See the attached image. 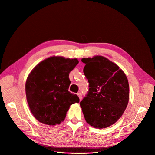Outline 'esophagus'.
Here are the masks:
<instances>
[{"mask_svg":"<svg viewBox=\"0 0 155 155\" xmlns=\"http://www.w3.org/2000/svg\"><path fill=\"white\" fill-rule=\"evenodd\" d=\"M77 95H78V96L79 99H80V100H82V94H81V92L77 93Z\"/></svg>","mask_w":155,"mask_h":155,"instance_id":"obj_1","label":"esophagus"}]
</instances>
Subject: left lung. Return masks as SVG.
I'll list each match as a JSON object with an SVG mask.
<instances>
[{"instance_id": "1", "label": "left lung", "mask_w": 155, "mask_h": 155, "mask_svg": "<svg viewBox=\"0 0 155 155\" xmlns=\"http://www.w3.org/2000/svg\"><path fill=\"white\" fill-rule=\"evenodd\" d=\"M89 82L88 94L80 102L86 121L95 128L114 124L127 106L129 87L124 72L103 56L82 58Z\"/></svg>"}]
</instances>
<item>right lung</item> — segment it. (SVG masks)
Wrapping results in <instances>:
<instances>
[{
	"instance_id": "add662e5",
	"label": "right lung",
	"mask_w": 155,
	"mask_h": 155,
	"mask_svg": "<svg viewBox=\"0 0 155 155\" xmlns=\"http://www.w3.org/2000/svg\"><path fill=\"white\" fill-rule=\"evenodd\" d=\"M78 63L76 58L52 56L31 70L26 82V94L38 121L49 125L60 124L70 106L79 102L78 96L69 91V73Z\"/></svg>"
}]
</instances>
